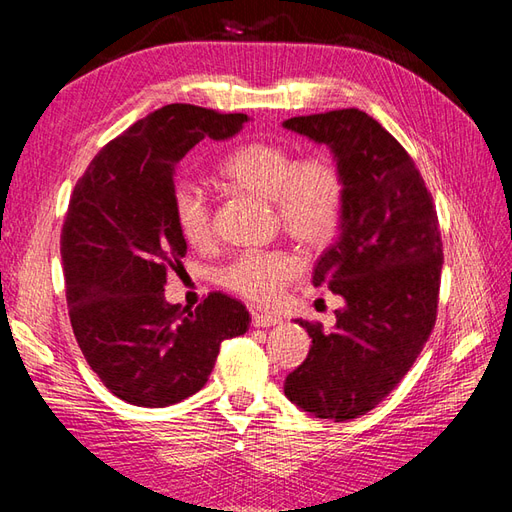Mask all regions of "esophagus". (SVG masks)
<instances>
[{"label":"esophagus","mask_w":512,"mask_h":512,"mask_svg":"<svg viewBox=\"0 0 512 512\" xmlns=\"http://www.w3.org/2000/svg\"><path fill=\"white\" fill-rule=\"evenodd\" d=\"M281 319L277 317V314L273 312H259V310H253V325L255 328H273V325H277Z\"/></svg>","instance_id":"esophagus-1"}]
</instances>
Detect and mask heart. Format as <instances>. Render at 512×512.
<instances>
[{
	"mask_svg": "<svg viewBox=\"0 0 512 512\" xmlns=\"http://www.w3.org/2000/svg\"><path fill=\"white\" fill-rule=\"evenodd\" d=\"M217 173L231 187L273 200L281 228L303 248L328 246L345 213V176L330 154L299 156L286 145L253 140L235 147ZM171 215L184 242L204 248L213 239L211 206L191 182L171 191ZM301 259L290 250H253L222 268L220 284L255 303H273L301 273Z\"/></svg>",
	"mask_w": 512,
	"mask_h": 512,
	"instance_id": "heart-1",
	"label": "heart"
}]
</instances>
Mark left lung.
I'll list each match as a JSON object with an SVG mask.
<instances>
[{
  "label": "left lung",
  "mask_w": 512,
  "mask_h": 512,
  "mask_svg": "<svg viewBox=\"0 0 512 512\" xmlns=\"http://www.w3.org/2000/svg\"><path fill=\"white\" fill-rule=\"evenodd\" d=\"M284 127L328 145L347 184L339 237L312 275L345 306L332 332L299 321L312 345L284 394L314 418L345 422L391 394L436 325L438 213L411 156L365 112L295 116Z\"/></svg>",
  "instance_id": "obj_1"
}]
</instances>
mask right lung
<instances>
[{
    "mask_svg": "<svg viewBox=\"0 0 512 512\" xmlns=\"http://www.w3.org/2000/svg\"><path fill=\"white\" fill-rule=\"evenodd\" d=\"M246 114L173 103L134 123L76 182L61 231L70 323L85 361L114 396L169 407L209 380L224 339L248 330V310L211 292L187 310L165 299L187 242L171 215L173 173L202 138L235 136Z\"/></svg>",
    "mask_w": 512,
    "mask_h": 512,
    "instance_id": "1",
    "label": "right lung"
}]
</instances>
